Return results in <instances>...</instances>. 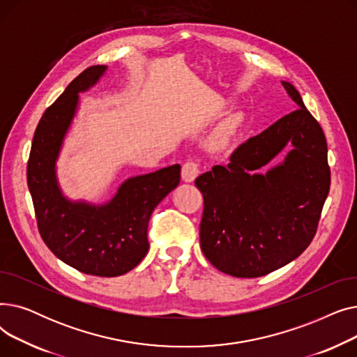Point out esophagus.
<instances>
[{"mask_svg":"<svg viewBox=\"0 0 357 357\" xmlns=\"http://www.w3.org/2000/svg\"><path fill=\"white\" fill-rule=\"evenodd\" d=\"M198 174H199V166H198L197 162L188 160L186 163H183L182 172H181L182 181H185V182H194L195 178L198 176Z\"/></svg>","mask_w":357,"mask_h":357,"instance_id":"1","label":"esophagus"}]
</instances>
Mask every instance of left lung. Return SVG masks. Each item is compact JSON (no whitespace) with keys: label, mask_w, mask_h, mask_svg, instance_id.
Returning <instances> with one entry per match:
<instances>
[{"label":"left lung","mask_w":357,"mask_h":357,"mask_svg":"<svg viewBox=\"0 0 357 357\" xmlns=\"http://www.w3.org/2000/svg\"><path fill=\"white\" fill-rule=\"evenodd\" d=\"M282 85L299 108L240 144L227 166L195 179L204 197L201 250L213 266L236 278L268 275L301 255L330 191L324 131L295 86ZM289 142L284 162L264 174Z\"/></svg>","instance_id":"1"}]
</instances>
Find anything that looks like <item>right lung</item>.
<instances>
[{
    "label": "right lung",
    "instance_id": "right-lung-1",
    "mask_svg": "<svg viewBox=\"0 0 357 357\" xmlns=\"http://www.w3.org/2000/svg\"><path fill=\"white\" fill-rule=\"evenodd\" d=\"M107 66L79 73L42 116L27 162V185L39 233L46 246L66 265L102 278L136 268L149 250L147 226L156 205L181 181V166L127 179L109 202L91 205L68 199L56 179V159L77 112L79 92L102 77Z\"/></svg>",
    "mask_w": 357,
    "mask_h": 357
}]
</instances>
